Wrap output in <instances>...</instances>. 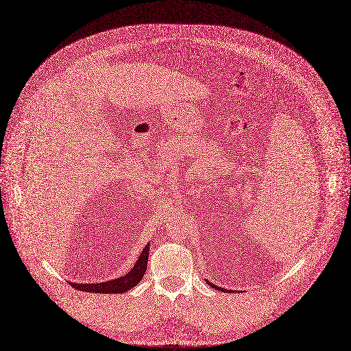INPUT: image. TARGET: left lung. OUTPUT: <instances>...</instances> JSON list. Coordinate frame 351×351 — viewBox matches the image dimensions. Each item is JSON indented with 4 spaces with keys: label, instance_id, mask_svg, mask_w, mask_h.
Segmentation results:
<instances>
[{
    "label": "left lung",
    "instance_id": "obj_1",
    "mask_svg": "<svg viewBox=\"0 0 351 351\" xmlns=\"http://www.w3.org/2000/svg\"><path fill=\"white\" fill-rule=\"evenodd\" d=\"M207 283H208V286H211V287H214L215 290H219V291H221V293H234V290H226V289H221V287H219V286H215L214 283H211V282H208V280H206ZM239 293V291H238Z\"/></svg>",
    "mask_w": 351,
    "mask_h": 351
}]
</instances>
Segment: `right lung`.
I'll use <instances>...</instances> for the list:
<instances>
[{
	"mask_svg": "<svg viewBox=\"0 0 351 351\" xmlns=\"http://www.w3.org/2000/svg\"><path fill=\"white\" fill-rule=\"evenodd\" d=\"M148 254H149V243L144 247L141 251L135 266L128 271L125 275L107 280L100 283H71L75 289L86 291V293H96V294H123L125 291H130L131 289L136 287L138 282L143 279L147 263H148Z\"/></svg>",
	"mask_w": 351,
	"mask_h": 351,
	"instance_id": "1",
	"label": "right lung"
}]
</instances>
